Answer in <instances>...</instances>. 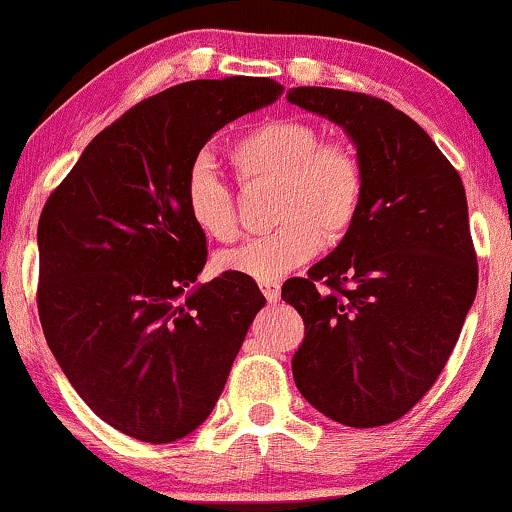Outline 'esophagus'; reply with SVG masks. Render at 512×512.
<instances>
[{"mask_svg":"<svg viewBox=\"0 0 512 512\" xmlns=\"http://www.w3.org/2000/svg\"><path fill=\"white\" fill-rule=\"evenodd\" d=\"M262 293H264V298L269 300V303H279L281 288H279V283H276V281L262 283Z\"/></svg>","mask_w":512,"mask_h":512,"instance_id":"esophagus-1","label":"esophagus"}]
</instances>
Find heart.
Returning <instances> with one entry per match:
<instances>
[{
	"instance_id": "1",
	"label": "heart",
	"mask_w": 512,
	"mask_h": 512,
	"mask_svg": "<svg viewBox=\"0 0 512 512\" xmlns=\"http://www.w3.org/2000/svg\"><path fill=\"white\" fill-rule=\"evenodd\" d=\"M240 181H274L272 233L252 238L219 257L229 274L279 281L317 255L322 236L341 238L355 224L365 195V178L348 145L326 140L310 123L274 119L240 135L229 150ZM183 205L193 224L214 240L238 233L233 193L207 162L190 164Z\"/></svg>"
}]
</instances>
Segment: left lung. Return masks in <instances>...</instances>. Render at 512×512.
<instances>
[{"instance_id": "1", "label": "left lung", "mask_w": 512, "mask_h": 512, "mask_svg": "<svg viewBox=\"0 0 512 512\" xmlns=\"http://www.w3.org/2000/svg\"><path fill=\"white\" fill-rule=\"evenodd\" d=\"M286 97L350 135L365 178L360 214L334 252L283 283L305 322L295 386L329 420L381 427L432 389L477 295L463 181L422 126L379 97Z\"/></svg>"}]
</instances>
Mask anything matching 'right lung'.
Here are the masks:
<instances>
[{
    "instance_id": "obj_1",
    "label": "right lung",
    "mask_w": 512,
    "mask_h": 512,
    "mask_svg": "<svg viewBox=\"0 0 512 512\" xmlns=\"http://www.w3.org/2000/svg\"><path fill=\"white\" fill-rule=\"evenodd\" d=\"M281 92L233 76L147 97L92 138L42 209L47 346L90 410L133 439L171 443L207 420L267 303L240 274L195 286L207 238L183 183L219 128Z\"/></svg>"
}]
</instances>
